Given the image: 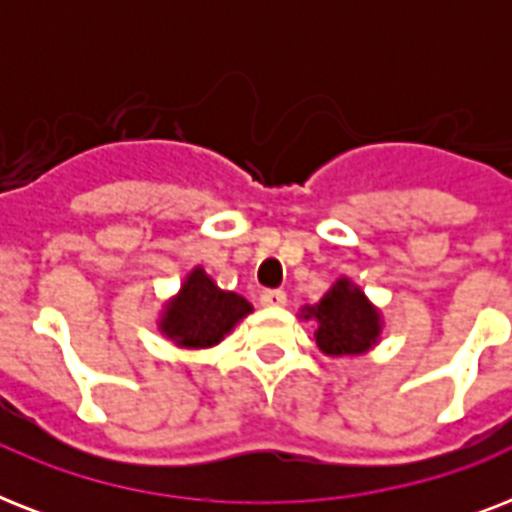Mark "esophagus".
<instances>
[{
    "label": "esophagus",
    "instance_id": "esophagus-1",
    "mask_svg": "<svg viewBox=\"0 0 512 512\" xmlns=\"http://www.w3.org/2000/svg\"><path fill=\"white\" fill-rule=\"evenodd\" d=\"M260 303L268 305V308H281V305H287V292L284 289H263Z\"/></svg>",
    "mask_w": 512,
    "mask_h": 512
}]
</instances>
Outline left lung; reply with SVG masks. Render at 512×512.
Wrapping results in <instances>:
<instances>
[{
	"label": "left lung",
	"mask_w": 512,
	"mask_h": 512,
	"mask_svg": "<svg viewBox=\"0 0 512 512\" xmlns=\"http://www.w3.org/2000/svg\"><path fill=\"white\" fill-rule=\"evenodd\" d=\"M303 319L316 321V345L335 358L361 356L382 332L380 311L348 279L337 281L316 305H305Z\"/></svg>",
	"instance_id": "left-lung-1"
}]
</instances>
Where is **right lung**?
<instances>
[{
  "instance_id": "obj_1",
  "label": "right lung",
  "mask_w": 512,
  "mask_h": 512,
  "mask_svg": "<svg viewBox=\"0 0 512 512\" xmlns=\"http://www.w3.org/2000/svg\"><path fill=\"white\" fill-rule=\"evenodd\" d=\"M247 313L252 305L244 297L217 287L204 268H193L164 308L159 329L180 348H212Z\"/></svg>"
}]
</instances>
